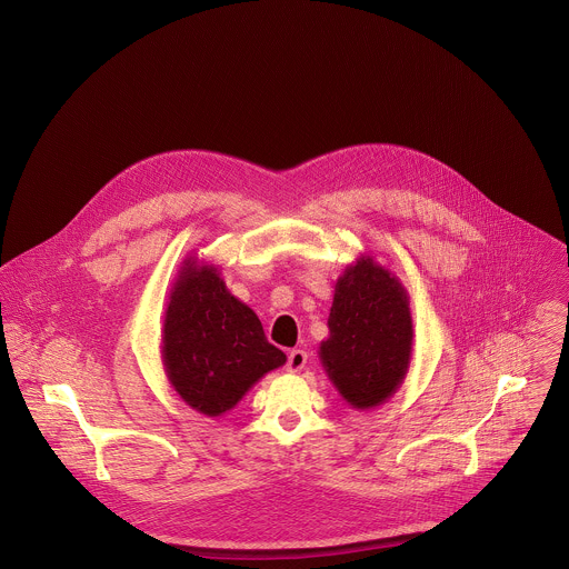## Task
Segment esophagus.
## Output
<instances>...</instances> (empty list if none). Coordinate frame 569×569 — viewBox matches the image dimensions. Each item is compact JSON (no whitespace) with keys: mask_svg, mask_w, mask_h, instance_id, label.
<instances>
[{"mask_svg":"<svg viewBox=\"0 0 569 569\" xmlns=\"http://www.w3.org/2000/svg\"><path fill=\"white\" fill-rule=\"evenodd\" d=\"M307 359H309V355H307L305 350H300V348L291 350V352H289V359H287V370L300 372V370L307 366Z\"/></svg>","mask_w":569,"mask_h":569,"instance_id":"1","label":"esophagus"}]
</instances>
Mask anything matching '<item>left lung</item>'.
<instances>
[{
  "instance_id": "obj_1",
  "label": "left lung",
  "mask_w": 569,
  "mask_h": 569,
  "mask_svg": "<svg viewBox=\"0 0 569 569\" xmlns=\"http://www.w3.org/2000/svg\"><path fill=\"white\" fill-rule=\"evenodd\" d=\"M413 325L401 280L361 253L335 282L320 361L339 397L355 409L383 406L406 381Z\"/></svg>"
}]
</instances>
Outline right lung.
<instances>
[{"label": "right lung", "mask_w": 569, "mask_h": 569, "mask_svg": "<svg viewBox=\"0 0 569 569\" xmlns=\"http://www.w3.org/2000/svg\"><path fill=\"white\" fill-rule=\"evenodd\" d=\"M284 361L258 316L230 293L219 267L188 256L162 328L163 372L179 399L203 416H221Z\"/></svg>", "instance_id": "obj_1"}]
</instances>
